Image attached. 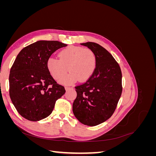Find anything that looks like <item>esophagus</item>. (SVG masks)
Instances as JSON below:
<instances>
[{"label":"esophagus","instance_id":"obj_1","mask_svg":"<svg viewBox=\"0 0 156 156\" xmlns=\"http://www.w3.org/2000/svg\"><path fill=\"white\" fill-rule=\"evenodd\" d=\"M73 88H72V87H65V89H66V90H70V89H72Z\"/></svg>","mask_w":156,"mask_h":156}]
</instances>
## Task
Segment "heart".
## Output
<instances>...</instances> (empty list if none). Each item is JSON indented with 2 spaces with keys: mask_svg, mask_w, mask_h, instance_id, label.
<instances>
[{
  "mask_svg": "<svg viewBox=\"0 0 156 156\" xmlns=\"http://www.w3.org/2000/svg\"><path fill=\"white\" fill-rule=\"evenodd\" d=\"M58 56L59 59L49 57L47 60V68L56 81L62 79L68 70L70 72L61 80L63 84L73 83L78 79L81 82L87 81L96 70L97 57L95 53L90 49L71 45L61 50Z\"/></svg>",
  "mask_w": 156,
  "mask_h": 156,
  "instance_id": "1",
  "label": "heart"
}]
</instances>
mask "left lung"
I'll list each match as a JSON object with an SVG mask.
<instances>
[{"mask_svg":"<svg viewBox=\"0 0 156 156\" xmlns=\"http://www.w3.org/2000/svg\"><path fill=\"white\" fill-rule=\"evenodd\" d=\"M95 53L97 66L92 76L75 87L77 98L73 112L81 123L95 126L114 113L122 94V72L119 64L104 48L94 42L81 44Z\"/></svg>","mask_w":156,"mask_h":156,"instance_id":"left-lung-1","label":"left lung"}]
</instances>
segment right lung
I'll use <instances>...</instances> for the list:
<instances>
[{
    "label": "right lung",
    "mask_w": 156,
    "mask_h": 156,
    "mask_svg": "<svg viewBox=\"0 0 156 156\" xmlns=\"http://www.w3.org/2000/svg\"><path fill=\"white\" fill-rule=\"evenodd\" d=\"M68 45L58 41L40 40L23 48L17 56L9 76L10 96L25 119L39 121L53 112L56 101L66 92L47 68L55 51Z\"/></svg>",
    "instance_id": "obj_1"
}]
</instances>
